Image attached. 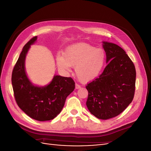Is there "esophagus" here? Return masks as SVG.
Here are the masks:
<instances>
[{"label": "esophagus", "instance_id": "esophagus-1", "mask_svg": "<svg viewBox=\"0 0 151 151\" xmlns=\"http://www.w3.org/2000/svg\"><path fill=\"white\" fill-rule=\"evenodd\" d=\"M76 89H79V88H81V86L80 85H79V84H76Z\"/></svg>", "mask_w": 151, "mask_h": 151}]
</instances>
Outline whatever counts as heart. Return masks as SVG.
Masks as SVG:
<instances>
[{"label": "heart", "instance_id": "obj_1", "mask_svg": "<svg viewBox=\"0 0 151 151\" xmlns=\"http://www.w3.org/2000/svg\"><path fill=\"white\" fill-rule=\"evenodd\" d=\"M105 54L101 48L81 42L68 46L63 55H58L57 65L61 71L68 73L74 67L75 74L81 83H88L99 76L103 67Z\"/></svg>", "mask_w": 151, "mask_h": 151}]
</instances>
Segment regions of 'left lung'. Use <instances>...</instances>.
I'll use <instances>...</instances> for the list:
<instances>
[{
  "label": "left lung",
  "instance_id": "left-lung-1",
  "mask_svg": "<svg viewBox=\"0 0 151 151\" xmlns=\"http://www.w3.org/2000/svg\"><path fill=\"white\" fill-rule=\"evenodd\" d=\"M108 63L98 78L86 86V105L90 113L108 120L122 113L132 103L135 93L136 71L134 63L118 45L103 42Z\"/></svg>",
  "mask_w": 151,
  "mask_h": 151
}]
</instances>
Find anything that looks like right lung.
<instances>
[{
  "label": "right lung",
  "instance_id": "obj_1",
  "mask_svg": "<svg viewBox=\"0 0 151 151\" xmlns=\"http://www.w3.org/2000/svg\"><path fill=\"white\" fill-rule=\"evenodd\" d=\"M37 40L35 36L22 48L12 74V85L19 107L34 120L44 122L53 120L64 106L65 99L75 89L71 77L55 75L44 86L33 84L25 69V60L31 45Z\"/></svg>",
  "mask_w": 151,
  "mask_h": 151
}]
</instances>
